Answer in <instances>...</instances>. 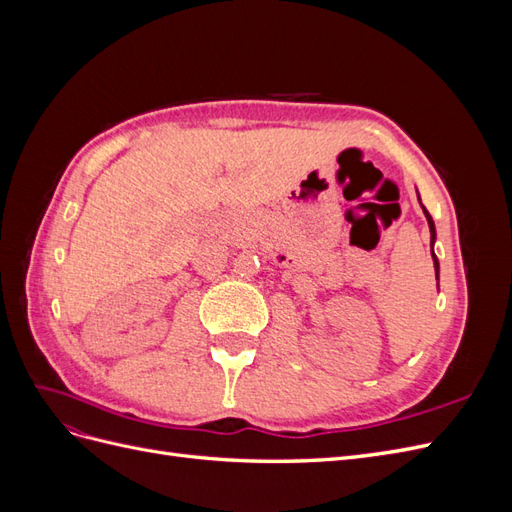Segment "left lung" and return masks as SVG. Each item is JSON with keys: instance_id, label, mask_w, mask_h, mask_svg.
Instances as JSON below:
<instances>
[{"instance_id": "left-lung-1", "label": "left lung", "mask_w": 512, "mask_h": 512, "mask_svg": "<svg viewBox=\"0 0 512 512\" xmlns=\"http://www.w3.org/2000/svg\"><path fill=\"white\" fill-rule=\"evenodd\" d=\"M423 211H425V215H427V222H429V230H431V243H433V239H436V226H433V220H431V215H429V211L423 207ZM431 254H433V250H431ZM433 265H436V275H438V269H440V265H438V260H436V254H433Z\"/></svg>"}]
</instances>
